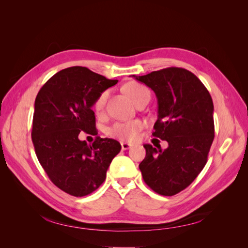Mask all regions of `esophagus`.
<instances>
[{"label":"esophagus","instance_id":"obj_1","mask_svg":"<svg viewBox=\"0 0 248 248\" xmlns=\"http://www.w3.org/2000/svg\"><path fill=\"white\" fill-rule=\"evenodd\" d=\"M121 147H122V150H128V149H130L132 147V145L129 144V142L122 141L121 142Z\"/></svg>","mask_w":248,"mask_h":248}]
</instances>
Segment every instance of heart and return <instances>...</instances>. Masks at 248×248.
I'll return each mask as SVG.
<instances>
[{
  "label": "heart",
  "instance_id": "1",
  "mask_svg": "<svg viewBox=\"0 0 248 248\" xmlns=\"http://www.w3.org/2000/svg\"><path fill=\"white\" fill-rule=\"evenodd\" d=\"M124 90L126 94L130 97L134 103H137L139 100L144 98L145 96L150 95V91L147 87L136 81L128 82V84L125 86ZM108 92L104 91L97 97V99L94 103V109L97 112H101L103 110L104 104H106L108 99ZM142 127H144V123L140 121V120H134V121L127 122H117L110 127L109 133L112 137L120 140H133L138 137V134L142 129Z\"/></svg>",
  "mask_w": 248,
  "mask_h": 248
}]
</instances>
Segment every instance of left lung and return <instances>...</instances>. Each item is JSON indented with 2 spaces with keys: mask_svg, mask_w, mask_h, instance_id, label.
Listing matches in <instances>:
<instances>
[{
  "mask_svg": "<svg viewBox=\"0 0 248 248\" xmlns=\"http://www.w3.org/2000/svg\"><path fill=\"white\" fill-rule=\"evenodd\" d=\"M151 88L158 104L153 136L167 149L144 145L140 170L146 184L161 196H174L189 186L204 169L214 140L213 101L202 82L178 67L132 76Z\"/></svg>",
  "mask_w": 248,
  "mask_h": 248,
  "instance_id": "obj_1",
  "label": "left lung"
}]
</instances>
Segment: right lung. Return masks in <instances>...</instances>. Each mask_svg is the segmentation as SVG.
<instances>
[{"label": "right lung", "instance_id": "right-lung-1", "mask_svg": "<svg viewBox=\"0 0 248 248\" xmlns=\"http://www.w3.org/2000/svg\"><path fill=\"white\" fill-rule=\"evenodd\" d=\"M117 82L74 66L57 72L37 94L32 128L37 158L51 182L71 196L85 197L98 188L121 150L116 140L96 138L88 145L78 137L82 131L96 136L92 107Z\"/></svg>", "mask_w": 248, "mask_h": 248}]
</instances>
